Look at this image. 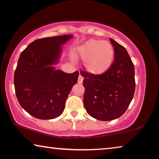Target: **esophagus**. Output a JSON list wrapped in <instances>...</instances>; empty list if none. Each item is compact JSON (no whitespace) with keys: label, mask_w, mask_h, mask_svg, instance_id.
Here are the masks:
<instances>
[{"label":"esophagus","mask_w":159,"mask_h":159,"mask_svg":"<svg viewBox=\"0 0 159 159\" xmlns=\"http://www.w3.org/2000/svg\"><path fill=\"white\" fill-rule=\"evenodd\" d=\"M83 80H84V77L80 74L79 75V79H78V83H79V84H82Z\"/></svg>","instance_id":"1"}]
</instances>
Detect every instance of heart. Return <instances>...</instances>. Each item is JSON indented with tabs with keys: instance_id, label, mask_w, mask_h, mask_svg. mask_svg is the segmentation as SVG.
Wrapping results in <instances>:
<instances>
[{
	"instance_id": "obj_1",
	"label": "heart",
	"mask_w": 159,
	"mask_h": 159,
	"mask_svg": "<svg viewBox=\"0 0 159 159\" xmlns=\"http://www.w3.org/2000/svg\"><path fill=\"white\" fill-rule=\"evenodd\" d=\"M113 55V47L109 43L91 39L76 47L74 56L84 61V67L92 74H101L110 68Z\"/></svg>"
}]
</instances>
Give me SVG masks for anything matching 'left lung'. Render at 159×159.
<instances>
[{
    "instance_id": "obj_1",
    "label": "left lung",
    "mask_w": 159,
    "mask_h": 159,
    "mask_svg": "<svg viewBox=\"0 0 159 159\" xmlns=\"http://www.w3.org/2000/svg\"><path fill=\"white\" fill-rule=\"evenodd\" d=\"M114 61L105 73L94 75L80 72L84 77V107L93 118L111 120L124 114L135 92L134 66L124 46L112 39Z\"/></svg>"
}]
</instances>
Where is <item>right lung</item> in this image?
Segmentation results:
<instances>
[{
    "mask_svg": "<svg viewBox=\"0 0 159 159\" xmlns=\"http://www.w3.org/2000/svg\"><path fill=\"white\" fill-rule=\"evenodd\" d=\"M71 35L39 39L28 45L19 57L14 73V86L20 105L39 119H53L63 113L65 103L79 72L55 70L61 45Z\"/></svg>",
    "mask_w": 159,
    "mask_h": 159,
    "instance_id": "1",
    "label": "right lung"
}]
</instances>
